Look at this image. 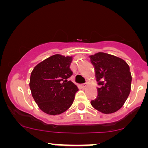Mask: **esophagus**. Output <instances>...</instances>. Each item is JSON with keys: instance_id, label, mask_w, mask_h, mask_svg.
Returning <instances> with one entry per match:
<instances>
[{"instance_id": "1", "label": "esophagus", "mask_w": 148, "mask_h": 148, "mask_svg": "<svg viewBox=\"0 0 148 148\" xmlns=\"http://www.w3.org/2000/svg\"><path fill=\"white\" fill-rule=\"evenodd\" d=\"M81 86H82V88H86V87H87L88 86V83H85V84H81Z\"/></svg>"}]
</instances>
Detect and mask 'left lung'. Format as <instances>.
I'll return each mask as SVG.
<instances>
[{"mask_svg": "<svg viewBox=\"0 0 148 148\" xmlns=\"http://www.w3.org/2000/svg\"><path fill=\"white\" fill-rule=\"evenodd\" d=\"M95 67L98 95L91 105L105 114L113 113L123 106L131 91L130 66L120 58L99 52L90 56Z\"/></svg>", "mask_w": 148, "mask_h": 148, "instance_id": "obj_1", "label": "left lung"}]
</instances>
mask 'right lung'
I'll list each match as a JSON object with an SVG mask.
<instances>
[{"instance_id":"right-lung-1","label":"right lung","mask_w":148,"mask_h":148,"mask_svg":"<svg viewBox=\"0 0 148 148\" xmlns=\"http://www.w3.org/2000/svg\"><path fill=\"white\" fill-rule=\"evenodd\" d=\"M72 56H51L32 71L30 88L37 106L49 115H59L72 106L77 86L67 79L72 75Z\"/></svg>"}]
</instances>
